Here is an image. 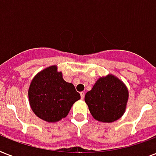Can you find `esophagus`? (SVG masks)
I'll list each match as a JSON object with an SVG mask.
<instances>
[{"label": "esophagus", "mask_w": 156, "mask_h": 156, "mask_svg": "<svg viewBox=\"0 0 156 156\" xmlns=\"http://www.w3.org/2000/svg\"><path fill=\"white\" fill-rule=\"evenodd\" d=\"M80 95H81L82 99H83V98H84V95H85L84 93H83V92H81V93H80Z\"/></svg>", "instance_id": "34e87169"}]
</instances>
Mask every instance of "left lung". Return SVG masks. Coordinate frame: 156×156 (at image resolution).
Here are the masks:
<instances>
[{
	"mask_svg": "<svg viewBox=\"0 0 156 156\" xmlns=\"http://www.w3.org/2000/svg\"><path fill=\"white\" fill-rule=\"evenodd\" d=\"M129 91L123 82L112 74L98 78L84 100L96 120L111 123L124 115Z\"/></svg>",
	"mask_w": 156,
	"mask_h": 156,
	"instance_id": "left-lung-1",
	"label": "left lung"
}]
</instances>
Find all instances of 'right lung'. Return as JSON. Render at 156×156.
<instances>
[{"mask_svg":"<svg viewBox=\"0 0 156 156\" xmlns=\"http://www.w3.org/2000/svg\"><path fill=\"white\" fill-rule=\"evenodd\" d=\"M29 103L37 116L47 122L65 118L75 102L80 99L74 85L62 78L57 66H51L33 78L28 89Z\"/></svg>","mask_w":156,"mask_h":156,"instance_id":"right-lung-1","label":"right lung"}]
</instances>
